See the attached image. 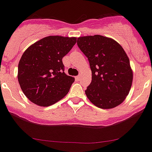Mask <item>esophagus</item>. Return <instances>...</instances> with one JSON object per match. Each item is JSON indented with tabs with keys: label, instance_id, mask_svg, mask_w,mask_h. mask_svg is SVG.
I'll return each mask as SVG.
<instances>
[{
	"label": "esophagus",
	"instance_id": "1",
	"mask_svg": "<svg viewBox=\"0 0 152 152\" xmlns=\"http://www.w3.org/2000/svg\"><path fill=\"white\" fill-rule=\"evenodd\" d=\"M81 76H82V75H79V76H76V79H78V80H79V79H80V78H81Z\"/></svg>",
	"mask_w": 152,
	"mask_h": 152
}]
</instances>
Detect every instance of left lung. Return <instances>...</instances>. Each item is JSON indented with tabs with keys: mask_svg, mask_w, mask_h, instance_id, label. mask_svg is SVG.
<instances>
[{
	"mask_svg": "<svg viewBox=\"0 0 152 152\" xmlns=\"http://www.w3.org/2000/svg\"><path fill=\"white\" fill-rule=\"evenodd\" d=\"M77 45L88 58L92 73L91 83L85 91L88 99L102 109L121 104L133 81L130 61L121 45L100 35L79 37Z\"/></svg>",
	"mask_w": 152,
	"mask_h": 152,
	"instance_id": "8db88e82",
	"label": "left lung"
}]
</instances>
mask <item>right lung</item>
I'll use <instances>...</instances> for the list:
<instances>
[{"instance_id": "add662e5", "label": "right lung", "mask_w": 152, "mask_h": 152, "mask_svg": "<svg viewBox=\"0 0 152 152\" xmlns=\"http://www.w3.org/2000/svg\"><path fill=\"white\" fill-rule=\"evenodd\" d=\"M76 37L50 35L29 47L18 63V79L24 95L39 106L52 105L69 92L74 77L64 72L62 58Z\"/></svg>"}]
</instances>
